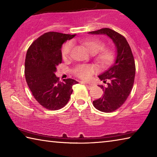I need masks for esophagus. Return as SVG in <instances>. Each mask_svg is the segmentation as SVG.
Here are the masks:
<instances>
[{
  "instance_id": "esophagus-1",
  "label": "esophagus",
  "mask_w": 157,
  "mask_h": 157,
  "mask_svg": "<svg viewBox=\"0 0 157 157\" xmlns=\"http://www.w3.org/2000/svg\"><path fill=\"white\" fill-rule=\"evenodd\" d=\"M83 83L86 85V86L87 87V88L88 89H91V86H92V84H90V83H88V82H83Z\"/></svg>"
}]
</instances>
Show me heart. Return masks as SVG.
<instances>
[{
    "mask_svg": "<svg viewBox=\"0 0 157 157\" xmlns=\"http://www.w3.org/2000/svg\"><path fill=\"white\" fill-rule=\"evenodd\" d=\"M83 46L88 52L95 54L94 59L101 67H107L113 63L116 59V52L111 47H105L104 42L98 39H90L82 42ZM73 44L67 42L62 48V57L63 60L67 59L72 49ZM95 68L91 64H79L73 68L74 75L82 79H89L95 73Z\"/></svg>",
    "mask_w": 157,
    "mask_h": 157,
    "instance_id": "b5f03b06",
    "label": "heart"
}]
</instances>
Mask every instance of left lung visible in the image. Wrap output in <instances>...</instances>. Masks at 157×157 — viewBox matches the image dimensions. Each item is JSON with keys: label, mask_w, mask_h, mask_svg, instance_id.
Instances as JSON below:
<instances>
[{"label": "left lung", "mask_w": 157, "mask_h": 157, "mask_svg": "<svg viewBox=\"0 0 157 157\" xmlns=\"http://www.w3.org/2000/svg\"><path fill=\"white\" fill-rule=\"evenodd\" d=\"M90 34H107L112 39L117 49L115 63L99 75L105 85H98L104 92L102 97L93 102L94 107L102 112L109 113L123 105L132 91L134 82L136 66L131 48L125 37L110 28H102Z\"/></svg>", "instance_id": "1"}]
</instances>
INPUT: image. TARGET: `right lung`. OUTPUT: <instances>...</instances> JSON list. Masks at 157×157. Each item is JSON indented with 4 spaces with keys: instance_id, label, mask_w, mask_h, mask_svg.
<instances>
[{
    "instance_id": "right-lung-1",
    "label": "right lung",
    "mask_w": 157,
    "mask_h": 157,
    "mask_svg": "<svg viewBox=\"0 0 157 157\" xmlns=\"http://www.w3.org/2000/svg\"><path fill=\"white\" fill-rule=\"evenodd\" d=\"M75 34L48 32L37 38L27 51L25 62V76L35 100L48 110H58L67 104L73 93L75 79L62 82L55 72L62 63L61 48L66 41Z\"/></svg>"
}]
</instances>
